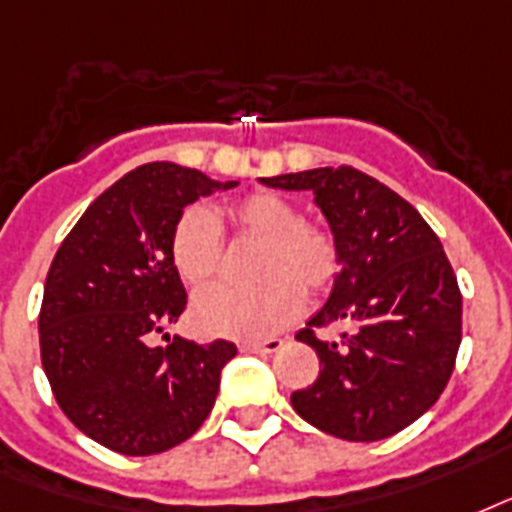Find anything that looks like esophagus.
Masks as SVG:
<instances>
[{
    "mask_svg": "<svg viewBox=\"0 0 512 512\" xmlns=\"http://www.w3.org/2000/svg\"><path fill=\"white\" fill-rule=\"evenodd\" d=\"M283 347V339H264V342H240V352H259V355H272Z\"/></svg>",
    "mask_w": 512,
    "mask_h": 512,
    "instance_id": "34e87169",
    "label": "esophagus"
}]
</instances>
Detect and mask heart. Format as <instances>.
Here are the masks:
<instances>
[{
	"mask_svg": "<svg viewBox=\"0 0 512 512\" xmlns=\"http://www.w3.org/2000/svg\"><path fill=\"white\" fill-rule=\"evenodd\" d=\"M240 237L259 240L251 288L213 285L192 304L194 326L208 336L264 339L277 334L304 307V291H328L342 269L334 232L301 219L299 208L275 192L248 194L227 208ZM224 240L211 211L194 205L181 213L170 237V259L186 283L205 285L219 275Z\"/></svg>",
	"mask_w": 512,
	"mask_h": 512,
	"instance_id": "heart-1",
	"label": "heart"
}]
</instances>
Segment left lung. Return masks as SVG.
<instances>
[{
  "label": "left lung",
  "instance_id": "left-lung-1",
  "mask_svg": "<svg viewBox=\"0 0 512 512\" xmlns=\"http://www.w3.org/2000/svg\"><path fill=\"white\" fill-rule=\"evenodd\" d=\"M261 184L315 194L342 251L331 296L296 334L320 358L318 379L291 395L296 414L344 441L400 433L441 398L462 342V293L441 240L411 202L350 165ZM336 319L356 331L339 345L314 336Z\"/></svg>",
  "mask_w": 512,
  "mask_h": 512
}]
</instances>
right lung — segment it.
<instances>
[{"label": "right lung", "instance_id": "obj_1", "mask_svg": "<svg viewBox=\"0 0 512 512\" xmlns=\"http://www.w3.org/2000/svg\"><path fill=\"white\" fill-rule=\"evenodd\" d=\"M232 186L176 162H146L95 197L50 264L42 368L71 425L117 454L149 457L192 438L237 355L224 339L202 347L165 334L186 307L170 259L173 227L186 205Z\"/></svg>", "mask_w": 512, "mask_h": 512}]
</instances>
